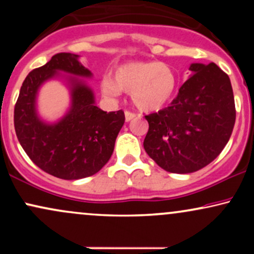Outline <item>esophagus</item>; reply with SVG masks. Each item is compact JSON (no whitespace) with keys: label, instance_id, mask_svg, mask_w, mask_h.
<instances>
[{"label":"esophagus","instance_id":"esophagus-1","mask_svg":"<svg viewBox=\"0 0 254 254\" xmlns=\"http://www.w3.org/2000/svg\"><path fill=\"white\" fill-rule=\"evenodd\" d=\"M135 117H136V113L131 112V111H125V121L127 122L132 121Z\"/></svg>","mask_w":254,"mask_h":254}]
</instances>
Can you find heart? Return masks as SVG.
<instances>
[{"label": "heart", "mask_w": 254, "mask_h": 254, "mask_svg": "<svg viewBox=\"0 0 254 254\" xmlns=\"http://www.w3.org/2000/svg\"><path fill=\"white\" fill-rule=\"evenodd\" d=\"M177 77L173 69L157 61L127 62L116 68L115 78L101 80V90L106 97L117 98L122 92L131 93L133 103L142 110H157L173 97Z\"/></svg>", "instance_id": "1"}]
</instances>
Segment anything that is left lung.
<instances>
[{
	"mask_svg": "<svg viewBox=\"0 0 254 254\" xmlns=\"http://www.w3.org/2000/svg\"><path fill=\"white\" fill-rule=\"evenodd\" d=\"M192 76L168 107L144 116L149 124L143 147L171 173H192L214 161L235 124L229 76L215 63L191 64Z\"/></svg>",
	"mask_w": 254,
	"mask_h": 254,
	"instance_id": "left-lung-1",
	"label": "left lung"
}]
</instances>
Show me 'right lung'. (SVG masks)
Returning a JSON list of instances; mask_svg holds the SVG:
<instances>
[{"instance_id":"add662e5","label":"right lung","mask_w":254,"mask_h":254,"mask_svg":"<svg viewBox=\"0 0 254 254\" xmlns=\"http://www.w3.org/2000/svg\"><path fill=\"white\" fill-rule=\"evenodd\" d=\"M58 71L92 76L78 62L77 55L61 52L52 56L25 78L14 107V127L21 147L40 170L60 179H82L98 173L110 160L125 122L124 111L100 110L95 106L92 89L83 81L70 77V110L57 123H44L36 111L37 93Z\"/></svg>"}]
</instances>
